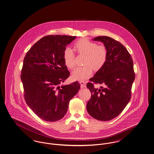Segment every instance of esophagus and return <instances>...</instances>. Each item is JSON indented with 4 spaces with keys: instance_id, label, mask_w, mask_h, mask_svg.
Wrapping results in <instances>:
<instances>
[{
    "instance_id": "esophagus-1",
    "label": "esophagus",
    "mask_w": 154,
    "mask_h": 154,
    "mask_svg": "<svg viewBox=\"0 0 154 154\" xmlns=\"http://www.w3.org/2000/svg\"><path fill=\"white\" fill-rule=\"evenodd\" d=\"M80 85H81V88H85L86 87V83L84 81H81L80 82Z\"/></svg>"
}]
</instances>
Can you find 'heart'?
I'll return each instance as SVG.
<instances>
[{
  "mask_svg": "<svg viewBox=\"0 0 154 154\" xmlns=\"http://www.w3.org/2000/svg\"><path fill=\"white\" fill-rule=\"evenodd\" d=\"M73 49L78 54L85 55L82 67L77 68L72 73V78L80 81H85L90 77L93 69L96 71L100 70L104 66L108 58V51L106 47L87 39H80L75 42ZM63 59L65 65L69 69L74 68V54L70 48L64 50Z\"/></svg>",
  "mask_w": 154,
  "mask_h": 154,
  "instance_id": "obj_1",
  "label": "heart"
}]
</instances>
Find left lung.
Here are the masks:
<instances>
[{"label": "left lung", "mask_w": 154, "mask_h": 154, "mask_svg": "<svg viewBox=\"0 0 154 154\" xmlns=\"http://www.w3.org/2000/svg\"><path fill=\"white\" fill-rule=\"evenodd\" d=\"M93 40L104 43L108 58L104 66L90 79L103 86L98 89L92 82L86 85L92 93L86 109L93 118L109 121L123 111L131 99L135 78L133 60L123 45L111 37L99 36Z\"/></svg>", "instance_id": "obj_1"}]
</instances>
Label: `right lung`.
<instances>
[{
    "label": "right lung",
    "instance_id": "1",
    "mask_svg": "<svg viewBox=\"0 0 154 154\" xmlns=\"http://www.w3.org/2000/svg\"><path fill=\"white\" fill-rule=\"evenodd\" d=\"M75 38L60 35L43 37L25 55L20 75L25 101L45 121L53 122L64 117L70 100L80 89L77 81L60 86L70 75L63 61V51Z\"/></svg>",
    "mask_w": 154,
    "mask_h": 154
}]
</instances>
